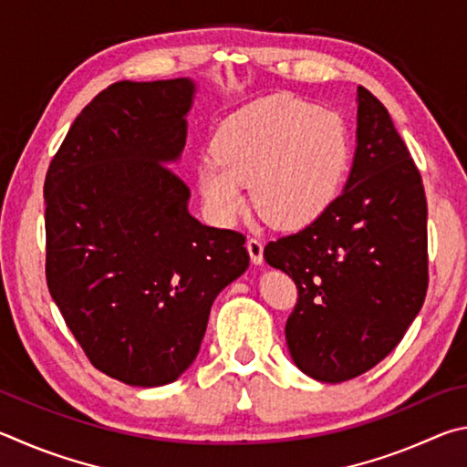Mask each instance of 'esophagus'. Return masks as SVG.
I'll list each match as a JSON object with an SVG mask.
<instances>
[{
  "label": "esophagus",
  "mask_w": 467,
  "mask_h": 467,
  "mask_svg": "<svg viewBox=\"0 0 467 467\" xmlns=\"http://www.w3.org/2000/svg\"><path fill=\"white\" fill-rule=\"evenodd\" d=\"M246 248L250 252L252 263H254V265H263L265 263V246H263V242L256 240V238H250L246 242Z\"/></svg>",
  "instance_id": "obj_1"
}]
</instances>
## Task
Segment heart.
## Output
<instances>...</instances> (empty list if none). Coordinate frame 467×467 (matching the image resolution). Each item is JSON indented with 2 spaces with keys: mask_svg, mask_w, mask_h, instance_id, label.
Masks as SVG:
<instances>
[{
  "mask_svg": "<svg viewBox=\"0 0 467 467\" xmlns=\"http://www.w3.org/2000/svg\"><path fill=\"white\" fill-rule=\"evenodd\" d=\"M213 158L196 168V184L217 223H234L252 204L279 229H301L328 211L345 184L353 141L345 119L296 96L276 94L244 106L221 122Z\"/></svg>",
  "mask_w": 467,
  "mask_h": 467,
  "instance_id": "b5f03b06",
  "label": "heart"
}]
</instances>
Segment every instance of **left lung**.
Returning <instances> with one entry per match:
<instances>
[{"label": "left lung", "instance_id": "left-lung-1", "mask_svg": "<svg viewBox=\"0 0 467 467\" xmlns=\"http://www.w3.org/2000/svg\"><path fill=\"white\" fill-rule=\"evenodd\" d=\"M265 260L297 285L285 338L293 363L317 381L369 371L419 316L429 287L424 186L369 89H357V150L345 191L314 223L268 242Z\"/></svg>", "mask_w": 467, "mask_h": 467}]
</instances>
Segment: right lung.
<instances>
[{"label": "right lung", "instance_id": "right-lung-1", "mask_svg": "<svg viewBox=\"0 0 467 467\" xmlns=\"http://www.w3.org/2000/svg\"><path fill=\"white\" fill-rule=\"evenodd\" d=\"M192 79L117 81L73 120L45 180L47 285L96 369L129 386L176 381L215 297L250 265L242 234L202 225L170 166Z\"/></svg>", "mask_w": 467, "mask_h": 467}]
</instances>
